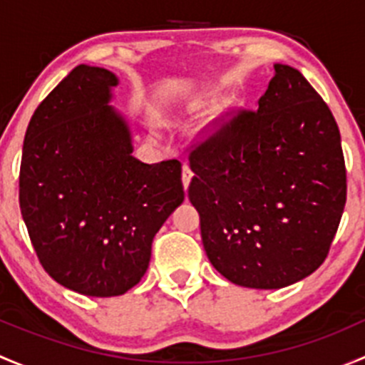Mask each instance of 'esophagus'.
<instances>
[{
	"label": "esophagus",
	"mask_w": 365,
	"mask_h": 365,
	"mask_svg": "<svg viewBox=\"0 0 365 365\" xmlns=\"http://www.w3.org/2000/svg\"><path fill=\"white\" fill-rule=\"evenodd\" d=\"M192 169H190V165L189 164H183V169H182V180H183V187H189V183H190V180H192Z\"/></svg>",
	"instance_id": "esophagus-1"
}]
</instances>
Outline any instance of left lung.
I'll list each match as a JSON object with an SVG mask.
<instances>
[{
  "label": "left lung",
  "instance_id": "obj_1",
  "mask_svg": "<svg viewBox=\"0 0 365 365\" xmlns=\"http://www.w3.org/2000/svg\"><path fill=\"white\" fill-rule=\"evenodd\" d=\"M257 101L215 118L190 146V203L206 256L227 281L279 289L329 256L346 205L339 127L288 65Z\"/></svg>",
  "mask_w": 365,
  "mask_h": 365
}]
</instances>
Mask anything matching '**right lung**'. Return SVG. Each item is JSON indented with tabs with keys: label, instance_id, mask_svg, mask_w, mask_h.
I'll return each mask as SVG.
<instances>
[{
	"label": "right lung",
	"instance_id": "1",
	"mask_svg": "<svg viewBox=\"0 0 365 365\" xmlns=\"http://www.w3.org/2000/svg\"><path fill=\"white\" fill-rule=\"evenodd\" d=\"M118 79L79 65L40 102L24 135L19 205L43 270L88 297H118L148 268L152 242L183 201L182 164L132 157L108 106Z\"/></svg>",
	"mask_w": 365,
	"mask_h": 365
}]
</instances>
